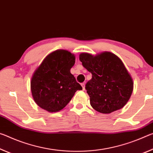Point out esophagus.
<instances>
[{
	"label": "esophagus",
	"mask_w": 153,
	"mask_h": 153,
	"mask_svg": "<svg viewBox=\"0 0 153 153\" xmlns=\"http://www.w3.org/2000/svg\"><path fill=\"white\" fill-rule=\"evenodd\" d=\"M81 86L82 87V89L85 90V84L84 82H82V83H81Z\"/></svg>",
	"instance_id": "34e87169"
}]
</instances>
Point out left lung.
Returning <instances> with one entry per match:
<instances>
[{"mask_svg": "<svg viewBox=\"0 0 153 153\" xmlns=\"http://www.w3.org/2000/svg\"><path fill=\"white\" fill-rule=\"evenodd\" d=\"M79 59L92 74L85 89L93 108L103 114L122 108L131 96L134 82L121 59L105 51L95 56L82 53Z\"/></svg>", "mask_w": 153, "mask_h": 153, "instance_id": "8db88e82", "label": "left lung"}]
</instances>
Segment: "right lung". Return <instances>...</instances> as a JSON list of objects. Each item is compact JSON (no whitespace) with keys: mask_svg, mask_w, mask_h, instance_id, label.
I'll use <instances>...</instances> for the list:
<instances>
[{"mask_svg":"<svg viewBox=\"0 0 153 153\" xmlns=\"http://www.w3.org/2000/svg\"><path fill=\"white\" fill-rule=\"evenodd\" d=\"M74 54L66 50H56L43 59L32 75L30 88L34 102L49 112L61 111L69 103L77 90H82L71 68Z\"/></svg>","mask_w":153,"mask_h":153,"instance_id":"right-lung-1","label":"right lung"}]
</instances>
